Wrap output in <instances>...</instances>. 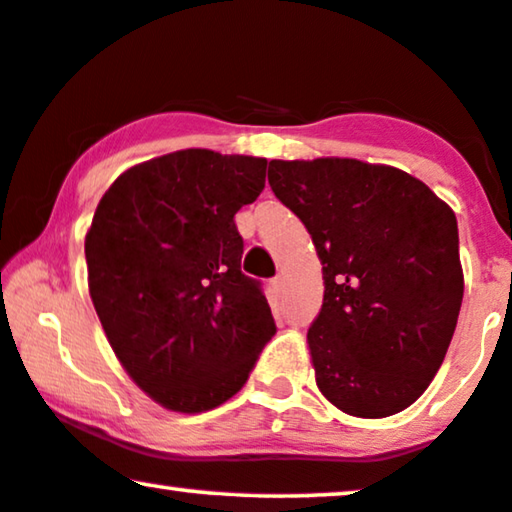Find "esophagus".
<instances>
[{
	"label": "esophagus",
	"mask_w": 512,
	"mask_h": 512,
	"mask_svg": "<svg viewBox=\"0 0 512 512\" xmlns=\"http://www.w3.org/2000/svg\"><path fill=\"white\" fill-rule=\"evenodd\" d=\"M270 286H272V291H275V293H282V291H284V286H286L284 277H282V275L272 277V279H270Z\"/></svg>",
	"instance_id": "esophagus-1"
}]
</instances>
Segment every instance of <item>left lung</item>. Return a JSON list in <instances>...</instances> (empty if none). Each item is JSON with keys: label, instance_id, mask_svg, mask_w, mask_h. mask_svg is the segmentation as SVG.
<instances>
[{"label": "left lung", "instance_id": "1", "mask_svg": "<svg viewBox=\"0 0 512 512\" xmlns=\"http://www.w3.org/2000/svg\"><path fill=\"white\" fill-rule=\"evenodd\" d=\"M324 275L307 331L317 387L354 417L396 415L436 377L464 298L457 216L424 181L354 158L270 160Z\"/></svg>", "mask_w": 512, "mask_h": 512}]
</instances>
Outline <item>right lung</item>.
<instances>
[{
  "mask_svg": "<svg viewBox=\"0 0 512 512\" xmlns=\"http://www.w3.org/2000/svg\"><path fill=\"white\" fill-rule=\"evenodd\" d=\"M265 158L174 151L130 167L86 235L88 289L114 354L172 412L212 410L244 387L277 326L242 272L235 214L265 188Z\"/></svg>",
  "mask_w": 512,
  "mask_h": 512,
  "instance_id": "add662e5",
  "label": "right lung"
}]
</instances>
